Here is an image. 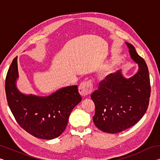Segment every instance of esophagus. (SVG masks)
<instances>
[{
	"instance_id": "1",
	"label": "esophagus",
	"mask_w": 160,
	"mask_h": 160,
	"mask_svg": "<svg viewBox=\"0 0 160 160\" xmlns=\"http://www.w3.org/2000/svg\"><path fill=\"white\" fill-rule=\"evenodd\" d=\"M79 92L82 96H87L91 94L93 90V85L91 80H85L80 83L78 88Z\"/></svg>"
}]
</instances>
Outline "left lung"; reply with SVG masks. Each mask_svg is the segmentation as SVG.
Instances as JSON below:
<instances>
[{"label":"left lung","mask_w":160,"mask_h":160,"mask_svg":"<svg viewBox=\"0 0 160 160\" xmlns=\"http://www.w3.org/2000/svg\"><path fill=\"white\" fill-rule=\"evenodd\" d=\"M138 71L129 79L121 70L111 73L92 94L95 105L94 125L109 133H117L138 122L148 109L150 97V75L147 65L132 44L126 43Z\"/></svg>","instance_id":"left-lung-1"}]
</instances>
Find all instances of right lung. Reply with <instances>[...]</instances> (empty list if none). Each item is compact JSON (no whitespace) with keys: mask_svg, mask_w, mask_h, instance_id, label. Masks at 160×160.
<instances>
[{"mask_svg":"<svg viewBox=\"0 0 160 160\" xmlns=\"http://www.w3.org/2000/svg\"><path fill=\"white\" fill-rule=\"evenodd\" d=\"M18 61L12 62L5 78L7 101L15 120L22 128L34 137L51 140L66 129L69 116L82 97L78 86L62 88L48 97L26 95L19 92Z\"/></svg>","mask_w":160,"mask_h":160,"instance_id":"add662e5","label":"right lung"}]
</instances>
